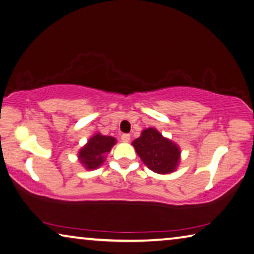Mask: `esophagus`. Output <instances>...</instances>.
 I'll return each mask as SVG.
<instances>
[{"instance_id":"esophagus-1","label":"esophagus","mask_w":254,"mask_h":254,"mask_svg":"<svg viewBox=\"0 0 254 254\" xmlns=\"http://www.w3.org/2000/svg\"><path fill=\"white\" fill-rule=\"evenodd\" d=\"M130 136H131V135H130V134H127V133H126V134H122V136H121V140H122V142H124V143H127L128 141H130V139H131Z\"/></svg>"}]
</instances>
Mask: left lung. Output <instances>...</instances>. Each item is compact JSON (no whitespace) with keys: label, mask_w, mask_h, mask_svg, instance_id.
I'll list each match as a JSON object with an SVG mask.
<instances>
[{"label":"left lung","mask_w":254,"mask_h":254,"mask_svg":"<svg viewBox=\"0 0 254 254\" xmlns=\"http://www.w3.org/2000/svg\"><path fill=\"white\" fill-rule=\"evenodd\" d=\"M132 145L143 163L155 173H171L180 162V147L154 127L143 130L140 137L132 142Z\"/></svg>","instance_id":"1"}]
</instances>
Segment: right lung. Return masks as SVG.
<instances>
[{
  "instance_id": "1",
  "label": "right lung",
  "mask_w": 254,
  "mask_h": 254,
  "mask_svg": "<svg viewBox=\"0 0 254 254\" xmlns=\"http://www.w3.org/2000/svg\"><path fill=\"white\" fill-rule=\"evenodd\" d=\"M115 143H117V140L113 136L96 133L79 151L80 162L87 170L98 169L103 164L105 161V154L111 151Z\"/></svg>"
}]
</instances>
